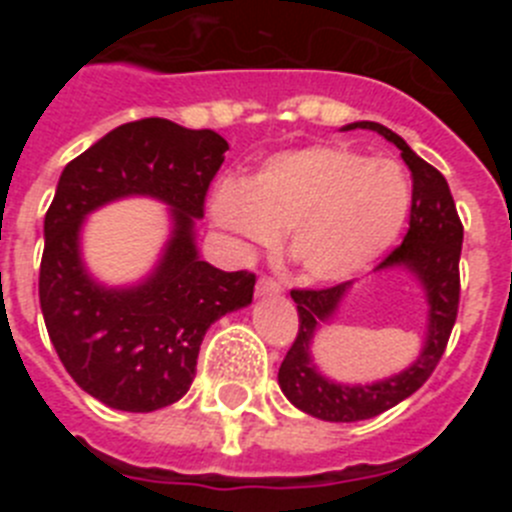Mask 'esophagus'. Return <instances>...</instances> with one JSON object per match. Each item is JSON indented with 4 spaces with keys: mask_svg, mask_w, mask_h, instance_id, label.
<instances>
[{
    "mask_svg": "<svg viewBox=\"0 0 512 512\" xmlns=\"http://www.w3.org/2000/svg\"><path fill=\"white\" fill-rule=\"evenodd\" d=\"M256 295H259V297H277V295H282V287H279L274 279L261 277L259 284H256Z\"/></svg>",
    "mask_w": 512,
    "mask_h": 512,
    "instance_id": "34e87169",
    "label": "esophagus"
}]
</instances>
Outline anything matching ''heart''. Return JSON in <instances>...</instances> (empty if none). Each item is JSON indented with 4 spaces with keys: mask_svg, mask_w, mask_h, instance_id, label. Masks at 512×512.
<instances>
[{
    "mask_svg": "<svg viewBox=\"0 0 512 512\" xmlns=\"http://www.w3.org/2000/svg\"><path fill=\"white\" fill-rule=\"evenodd\" d=\"M410 202L400 164L320 143L274 153L243 184H217L207 217L241 248L269 246L284 233V259L310 282L333 284L395 243Z\"/></svg>",
    "mask_w": 512,
    "mask_h": 512,
    "instance_id": "b5f03b06",
    "label": "heart"
}]
</instances>
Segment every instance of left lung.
<instances>
[{
	"instance_id": "left-lung-1",
	"label": "left lung",
	"mask_w": 512,
	"mask_h": 512,
	"mask_svg": "<svg viewBox=\"0 0 512 512\" xmlns=\"http://www.w3.org/2000/svg\"><path fill=\"white\" fill-rule=\"evenodd\" d=\"M374 130L402 151V161L413 176V210L410 230L402 246L374 269L405 271L418 282L425 297V333L420 354L402 372L374 382H338L315 364L312 343L320 328L330 325L341 310L343 300L356 282H343L328 289H295L292 300L300 315V333L279 366V387L297 410L328 423H356L374 418L397 402L408 400L433 374L443 348L449 343L451 328L459 310V256L464 228L456 215L449 184L397 133L379 122H348L341 130Z\"/></svg>"
}]
</instances>
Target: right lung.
<instances>
[{
    "instance_id": "1",
    "label": "right lung",
    "mask_w": 512,
    "mask_h": 512,
    "mask_svg": "<svg viewBox=\"0 0 512 512\" xmlns=\"http://www.w3.org/2000/svg\"><path fill=\"white\" fill-rule=\"evenodd\" d=\"M225 151L215 130L148 117L110 130L61 171L43 223L40 310L66 372L107 408L151 413L182 400L207 328L251 305L256 277L215 269L197 248V220ZM130 196L170 207V238L143 278L104 285L83 259V225Z\"/></svg>"
}]
</instances>
